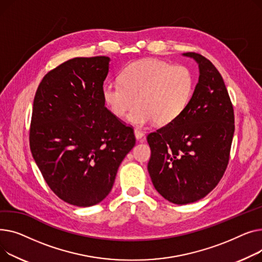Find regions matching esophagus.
<instances>
[{
  "label": "esophagus",
  "mask_w": 262,
  "mask_h": 262,
  "mask_svg": "<svg viewBox=\"0 0 262 262\" xmlns=\"http://www.w3.org/2000/svg\"><path fill=\"white\" fill-rule=\"evenodd\" d=\"M134 135H135L137 141H143L144 137H145L144 132L141 131V130H138V129H135V130H134Z\"/></svg>",
  "instance_id": "obj_1"
}]
</instances>
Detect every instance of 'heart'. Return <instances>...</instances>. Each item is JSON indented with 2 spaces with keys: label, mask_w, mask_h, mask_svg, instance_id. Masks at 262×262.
I'll return each instance as SVG.
<instances>
[{
  "label": "heart",
  "mask_w": 262,
  "mask_h": 262,
  "mask_svg": "<svg viewBox=\"0 0 262 262\" xmlns=\"http://www.w3.org/2000/svg\"><path fill=\"white\" fill-rule=\"evenodd\" d=\"M194 92V75L185 66L159 59H145L126 67L119 82L102 86V98L117 117L128 115L131 124L143 127L155 121L166 126L186 111Z\"/></svg>",
  "instance_id": "obj_1"
}]
</instances>
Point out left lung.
<instances>
[{"instance_id": "left-lung-1", "label": "left lung", "mask_w": 262, "mask_h": 262, "mask_svg": "<svg viewBox=\"0 0 262 262\" xmlns=\"http://www.w3.org/2000/svg\"><path fill=\"white\" fill-rule=\"evenodd\" d=\"M183 56L199 66L191 101L180 118L147 136L153 186L179 205L199 201L218 185L235 131L233 104L219 71L202 55Z\"/></svg>"}]
</instances>
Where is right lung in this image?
<instances>
[{
  "mask_svg": "<svg viewBox=\"0 0 262 262\" xmlns=\"http://www.w3.org/2000/svg\"><path fill=\"white\" fill-rule=\"evenodd\" d=\"M109 63L105 56L71 59L44 76L34 99L30 151L50 188L75 206L110 193L135 145L133 129L104 106Z\"/></svg>",
  "mask_w": 262,
  "mask_h": 262,
  "instance_id": "right-lung-1",
  "label": "right lung"
}]
</instances>
